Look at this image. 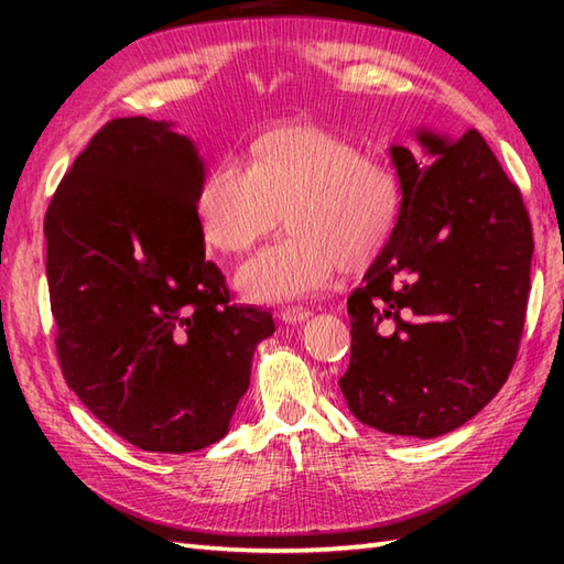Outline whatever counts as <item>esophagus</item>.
<instances>
[{
    "label": "esophagus",
    "instance_id": "1",
    "mask_svg": "<svg viewBox=\"0 0 564 564\" xmlns=\"http://www.w3.org/2000/svg\"><path fill=\"white\" fill-rule=\"evenodd\" d=\"M310 317H313V313L305 307H289L281 313V319L285 322V325H303V322Z\"/></svg>",
    "mask_w": 564,
    "mask_h": 564
}]
</instances>
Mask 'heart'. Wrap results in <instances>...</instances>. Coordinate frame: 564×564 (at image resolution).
I'll return each instance as SVG.
<instances>
[{"instance_id":"1","label":"heart","mask_w":564,"mask_h":564,"mask_svg":"<svg viewBox=\"0 0 564 564\" xmlns=\"http://www.w3.org/2000/svg\"><path fill=\"white\" fill-rule=\"evenodd\" d=\"M206 245L242 257L285 225V235L237 273L254 303H293L327 291L339 269L370 271L386 257L404 213L402 176L366 158L354 140L315 123H273L247 142L242 170L218 164L196 191Z\"/></svg>"}]
</instances>
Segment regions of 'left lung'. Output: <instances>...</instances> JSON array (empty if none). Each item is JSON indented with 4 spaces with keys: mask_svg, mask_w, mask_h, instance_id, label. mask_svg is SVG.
<instances>
[{
    "mask_svg": "<svg viewBox=\"0 0 564 564\" xmlns=\"http://www.w3.org/2000/svg\"><path fill=\"white\" fill-rule=\"evenodd\" d=\"M426 158L392 145L404 213L349 297L351 414L394 436L463 426L505 386L531 291L533 232L519 186L477 130H416Z\"/></svg>",
    "mask_w": 564,
    "mask_h": 564,
    "instance_id": "8db88e82",
    "label": "left lung"
}]
</instances>
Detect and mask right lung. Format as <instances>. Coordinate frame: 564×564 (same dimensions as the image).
<instances>
[{
  "label": "right lung",
  "instance_id": "add662e5",
  "mask_svg": "<svg viewBox=\"0 0 564 564\" xmlns=\"http://www.w3.org/2000/svg\"><path fill=\"white\" fill-rule=\"evenodd\" d=\"M206 176L172 123L113 118L45 213V273L67 386L113 434L150 453L220 441L273 334L232 305L206 259L194 200Z\"/></svg>",
  "mask_w": 564,
  "mask_h": 564
}]
</instances>
